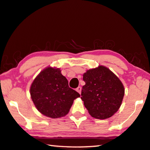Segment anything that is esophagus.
Wrapping results in <instances>:
<instances>
[{
    "label": "esophagus",
    "instance_id": "1",
    "mask_svg": "<svg viewBox=\"0 0 150 150\" xmlns=\"http://www.w3.org/2000/svg\"><path fill=\"white\" fill-rule=\"evenodd\" d=\"M76 91H77L79 94H81V87H78L77 89H76Z\"/></svg>",
    "mask_w": 150,
    "mask_h": 150
}]
</instances>
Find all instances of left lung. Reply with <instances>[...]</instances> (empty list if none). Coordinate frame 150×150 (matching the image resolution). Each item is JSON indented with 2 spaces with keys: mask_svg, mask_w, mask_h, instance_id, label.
<instances>
[{
  "mask_svg": "<svg viewBox=\"0 0 150 150\" xmlns=\"http://www.w3.org/2000/svg\"><path fill=\"white\" fill-rule=\"evenodd\" d=\"M81 99L93 117L105 120L117 112L125 93L120 79L105 66L87 70L83 75Z\"/></svg>",
  "mask_w": 150,
  "mask_h": 150,
  "instance_id": "obj_1",
  "label": "left lung"
}]
</instances>
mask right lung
<instances>
[{
  "label": "right lung",
  "instance_id": "right-lung-1",
  "mask_svg": "<svg viewBox=\"0 0 150 150\" xmlns=\"http://www.w3.org/2000/svg\"><path fill=\"white\" fill-rule=\"evenodd\" d=\"M30 97L40 113L51 118L64 117L79 93L69 87L60 69L48 67L38 75L30 88Z\"/></svg>",
  "mask_w": 150,
  "mask_h": 150
}]
</instances>
